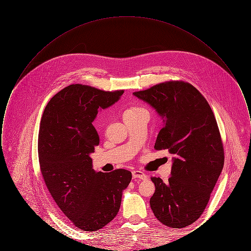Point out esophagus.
Listing matches in <instances>:
<instances>
[{
  "mask_svg": "<svg viewBox=\"0 0 251 251\" xmlns=\"http://www.w3.org/2000/svg\"><path fill=\"white\" fill-rule=\"evenodd\" d=\"M132 178L133 179H147V175L140 170H133L132 171Z\"/></svg>",
  "mask_w": 251,
  "mask_h": 251,
  "instance_id": "obj_1",
  "label": "esophagus"
}]
</instances>
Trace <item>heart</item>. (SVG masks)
<instances>
[{"instance_id": "1", "label": "heart", "mask_w": 251, "mask_h": 251, "mask_svg": "<svg viewBox=\"0 0 251 251\" xmlns=\"http://www.w3.org/2000/svg\"><path fill=\"white\" fill-rule=\"evenodd\" d=\"M142 111H146L144 108L138 107V106H133V107L129 108L125 111V114H131V113H138V112H142Z\"/></svg>"}]
</instances>
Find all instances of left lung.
Listing matches in <instances>:
<instances>
[{"label": "left lung", "instance_id": "8db88e82", "mask_svg": "<svg viewBox=\"0 0 251 251\" xmlns=\"http://www.w3.org/2000/svg\"><path fill=\"white\" fill-rule=\"evenodd\" d=\"M163 119L154 149L173 157L167 183L152 177L151 208L167 227L180 228L202 215L224 166V149L215 115L191 84L169 81L132 93Z\"/></svg>", "mask_w": 251, "mask_h": 251}]
</instances>
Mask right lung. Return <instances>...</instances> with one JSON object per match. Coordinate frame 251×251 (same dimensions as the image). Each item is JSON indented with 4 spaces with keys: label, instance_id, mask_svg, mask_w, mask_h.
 Listing matches in <instances>:
<instances>
[{
    "label": "right lung",
    "instance_id": "1",
    "mask_svg": "<svg viewBox=\"0 0 251 251\" xmlns=\"http://www.w3.org/2000/svg\"><path fill=\"white\" fill-rule=\"evenodd\" d=\"M123 92L71 84L50 99L40 121L42 177L63 214L84 231L99 230L116 217L131 181L126 169L96 172L89 156L100 143L92 124L99 110L113 105Z\"/></svg>",
    "mask_w": 251,
    "mask_h": 251
}]
</instances>
